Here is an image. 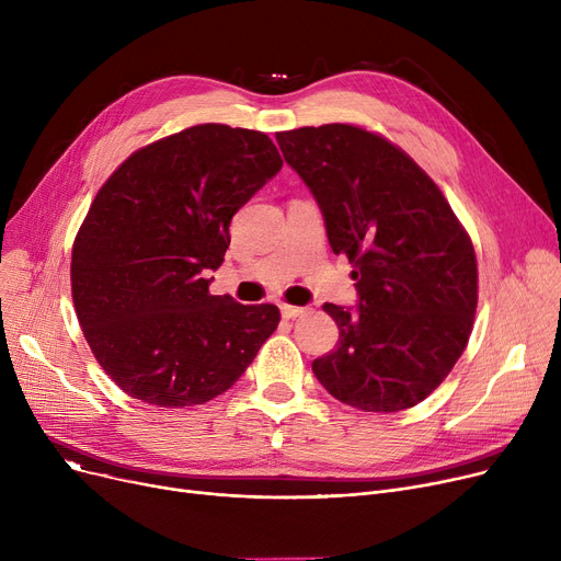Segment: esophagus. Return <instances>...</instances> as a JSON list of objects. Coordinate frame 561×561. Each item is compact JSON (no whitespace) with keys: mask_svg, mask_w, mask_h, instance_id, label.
Wrapping results in <instances>:
<instances>
[{"mask_svg":"<svg viewBox=\"0 0 561 561\" xmlns=\"http://www.w3.org/2000/svg\"><path fill=\"white\" fill-rule=\"evenodd\" d=\"M279 309H282V316H284L286 320H290V318H298V316H302V313L307 311L305 307H293V305H282Z\"/></svg>","mask_w":561,"mask_h":561,"instance_id":"esophagus-1","label":"esophagus"}]
</instances>
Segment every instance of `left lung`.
Returning <instances> with one entry per match:
<instances>
[{"instance_id": "1", "label": "left lung", "mask_w": 561, "mask_h": 561, "mask_svg": "<svg viewBox=\"0 0 561 561\" xmlns=\"http://www.w3.org/2000/svg\"><path fill=\"white\" fill-rule=\"evenodd\" d=\"M313 193L334 254L355 265L359 305H322L339 347L311 368L336 400L402 411L448 377L478 307V261L448 199L400 147L355 125L277 134Z\"/></svg>"}]
</instances>
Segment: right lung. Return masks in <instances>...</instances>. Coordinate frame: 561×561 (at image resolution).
Returning <instances> with one entry per match:
<instances>
[{
	"instance_id": "1",
	"label": "right lung",
	"mask_w": 561,
	"mask_h": 561,
	"mask_svg": "<svg viewBox=\"0 0 561 561\" xmlns=\"http://www.w3.org/2000/svg\"><path fill=\"white\" fill-rule=\"evenodd\" d=\"M252 129L195 125L140 147L95 195L72 245L83 336L127 396L165 409L225 393L279 322L275 305L211 296L233 214L282 170Z\"/></svg>"
}]
</instances>
